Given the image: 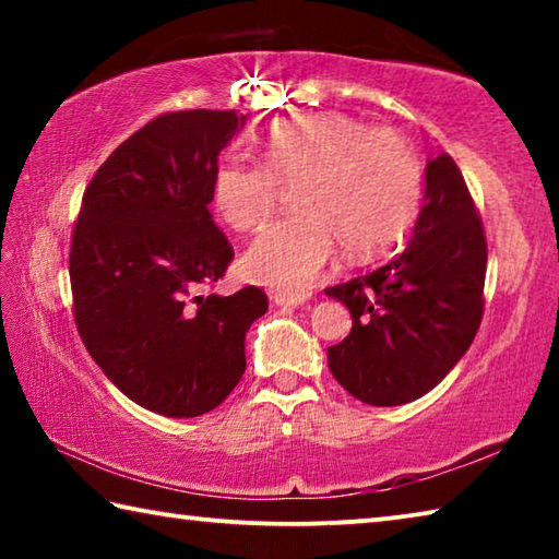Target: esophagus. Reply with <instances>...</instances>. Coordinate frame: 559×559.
<instances>
[{
    "instance_id": "34e87169",
    "label": "esophagus",
    "mask_w": 559,
    "mask_h": 559,
    "mask_svg": "<svg viewBox=\"0 0 559 559\" xmlns=\"http://www.w3.org/2000/svg\"><path fill=\"white\" fill-rule=\"evenodd\" d=\"M271 300L276 302V306L281 308H296V306H302V302L308 300V293H273Z\"/></svg>"
}]
</instances>
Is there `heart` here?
Returning <instances> with one entry per match:
<instances>
[{"instance_id":"1","label":"heart","mask_w":559,"mask_h":559,"mask_svg":"<svg viewBox=\"0 0 559 559\" xmlns=\"http://www.w3.org/2000/svg\"><path fill=\"white\" fill-rule=\"evenodd\" d=\"M261 163L229 157L214 167L212 202L236 231H257L293 185L298 212L269 226L241 261L251 281L302 290L335 257L384 251L409 229L424 197V165L392 128H370L345 112H308L269 122Z\"/></svg>"}]
</instances>
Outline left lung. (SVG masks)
<instances>
[{
    "instance_id": "1",
    "label": "left lung",
    "mask_w": 559,
    "mask_h": 559,
    "mask_svg": "<svg viewBox=\"0 0 559 559\" xmlns=\"http://www.w3.org/2000/svg\"><path fill=\"white\" fill-rule=\"evenodd\" d=\"M488 246L453 157L427 163V192L412 241L384 266L325 288L345 302L349 335L328 347L335 380L372 406L433 390L466 355L484 318Z\"/></svg>"
}]
</instances>
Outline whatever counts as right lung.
Listing matches in <instances>:
<instances>
[{"mask_svg": "<svg viewBox=\"0 0 559 559\" xmlns=\"http://www.w3.org/2000/svg\"><path fill=\"white\" fill-rule=\"evenodd\" d=\"M236 110H177L112 150L83 192L71 239L73 318L108 380L145 409L189 419L246 370L243 340L266 293H204L231 243L210 214L212 175L241 130Z\"/></svg>", "mask_w": 559, "mask_h": 559, "instance_id": "obj_1", "label": "right lung"}]
</instances>
